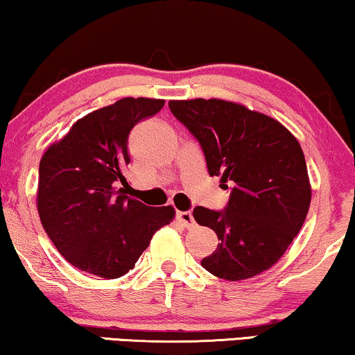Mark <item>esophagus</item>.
<instances>
[{"label":"esophagus","instance_id":"34e87169","mask_svg":"<svg viewBox=\"0 0 355 355\" xmlns=\"http://www.w3.org/2000/svg\"><path fill=\"white\" fill-rule=\"evenodd\" d=\"M178 219L181 220V224L186 229H190V227H193V225H195V219H193V216L190 211H179Z\"/></svg>","mask_w":355,"mask_h":355}]
</instances>
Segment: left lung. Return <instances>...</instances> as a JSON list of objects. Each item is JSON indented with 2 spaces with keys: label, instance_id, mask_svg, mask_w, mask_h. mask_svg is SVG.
Listing matches in <instances>:
<instances>
[{
  "label": "left lung",
  "instance_id": "8db88e82",
  "mask_svg": "<svg viewBox=\"0 0 355 355\" xmlns=\"http://www.w3.org/2000/svg\"><path fill=\"white\" fill-rule=\"evenodd\" d=\"M168 105L202 146L209 176L230 187L224 211L193 209L195 220L219 239L202 266L230 282L270 269L309 211L312 192L300 142L274 118L235 102L190 99Z\"/></svg>",
  "mask_w": 355,
  "mask_h": 355
}]
</instances>
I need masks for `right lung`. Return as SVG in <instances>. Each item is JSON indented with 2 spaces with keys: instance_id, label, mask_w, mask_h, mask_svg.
I'll use <instances>...</instances> for the list:
<instances>
[{
  "instance_id": "obj_1",
  "label": "right lung",
  "mask_w": 355,
  "mask_h": 355,
  "mask_svg": "<svg viewBox=\"0 0 355 355\" xmlns=\"http://www.w3.org/2000/svg\"><path fill=\"white\" fill-rule=\"evenodd\" d=\"M163 99L125 97L80 118L40 162L37 207L41 224L76 269L102 279L130 272L153 234L174 218L173 207L153 208L116 189L128 186V136Z\"/></svg>"
}]
</instances>
